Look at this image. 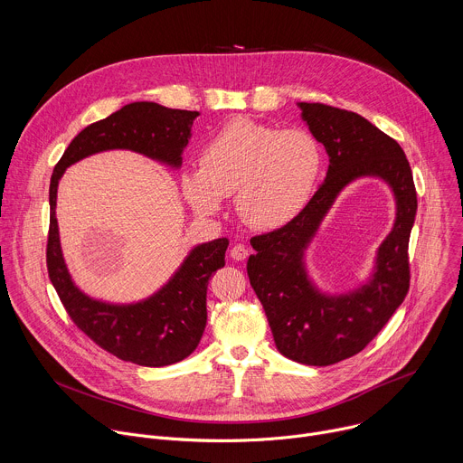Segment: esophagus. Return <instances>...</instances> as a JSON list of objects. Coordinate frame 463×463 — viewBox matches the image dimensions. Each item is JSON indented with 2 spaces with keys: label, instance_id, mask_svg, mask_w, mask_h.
Returning a JSON list of instances; mask_svg holds the SVG:
<instances>
[{
  "label": "esophagus",
  "instance_id": "obj_1",
  "mask_svg": "<svg viewBox=\"0 0 463 463\" xmlns=\"http://www.w3.org/2000/svg\"><path fill=\"white\" fill-rule=\"evenodd\" d=\"M249 256V249L243 243H234L231 249V258L236 261H243Z\"/></svg>",
  "mask_w": 463,
  "mask_h": 463
}]
</instances>
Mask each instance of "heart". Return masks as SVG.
Here are the masks:
<instances>
[{
	"instance_id": "heart-1",
	"label": "heart",
	"mask_w": 463,
	"mask_h": 463,
	"mask_svg": "<svg viewBox=\"0 0 463 463\" xmlns=\"http://www.w3.org/2000/svg\"><path fill=\"white\" fill-rule=\"evenodd\" d=\"M322 169L324 150L313 132L236 118L203 145L200 169L184 171L180 182L196 213L213 214L234 194L245 225L274 231L309 203Z\"/></svg>"
}]
</instances>
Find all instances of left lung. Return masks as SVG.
<instances>
[{
  "mask_svg": "<svg viewBox=\"0 0 463 463\" xmlns=\"http://www.w3.org/2000/svg\"><path fill=\"white\" fill-rule=\"evenodd\" d=\"M324 143L329 171L311 202L287 225L250 238V285L263 305L278 351L305 365L326 367L364 351L409 292V238L418 200L403 148L356 112L326 103H298ZM360 175H380L397 196V222L379 250L372 281L342 297H326L306 278L302 250L337 193Z\"/></svg>",
  "mask_w": 463,
  "mask_h": 463,
  "instance_id": "1",
  "label": "left lung"
}]
</instances>
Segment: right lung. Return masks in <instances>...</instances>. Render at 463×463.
Masks as SVG:
<instances>
[{
	"label": "right lung",
	"instance_id": "1",
	"mask_svg": "<svg viewBox=\"0 0 463 463\" xmlns=\"http://www.w3.org/2000/svg\"><path fill=\"white\" fill-rule=\"evenodd\" d=\"M196 116V110L167 109L152 101L128 103L85 127L65 148L51 178L49 278L76 327L103 351L136 365H171L198 347L207 324V285L213 272L225 265L229 240L218 238L194 247L173 279L145 301H96L72 283L61 256L56 222L58 182L69 165L109 148H128L178 167Z\"/></svg>",
	"mask_w": 463,
	"mask_h": 463
}]
</instances>
